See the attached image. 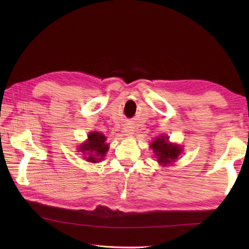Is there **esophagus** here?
I'll list each match as a JSON object with an SVG mask.
<instances>
[{
    "instance_id": "esophagus-1",
    "label": "esophagus",
    "mask_w": 249,
    "mask_h": 249,
    "mask_svg": "<svg viewBox=\"0 0 249 249\" xmlns=\"http://www.w3.org/2000/svg\"><path fill=\"white\" fill-rule=\"evenodd\" d=\"M124 133H126L128 136H131V135L134 134V129L131 128V127H125L124 128Z\"/></svg>"
}]
</instances>
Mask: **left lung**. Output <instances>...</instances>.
Masks as SVG:
<instances>
[{"mask_svg":"<svg viewBox=\"0 0 249 249\" xmlns=\"http://www.w3.org/2000/svg\"><path fill=\"white\" fill-rule=\"evenodd\" d=\"M153 152L155 153V156L157 157V161L162 163L163 166L168 165L172 161H174L181 154L182 149L178 145H174L171 143H168L167 137H158L154 140V142L151 144Z\"/></svg>","mask_w":249,"mask_h":249,"instance_id":"obj_1","label":"left lung"}]
</instances>
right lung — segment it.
I'll return each mask as SVG.
<instances>
[{
    "label": "right lung",
    "instance_id": "add662e5",
    "mask_svg": "<svg viewBox=\"0 0 249 249\" xmlns=\"http://www.w3.org/2000/svg\"><path fill=\"white\" fill-rule=\"evenodd\" d=\"M88 141L81 145L80 151L86 155V160L89 162H98L103 160L106 152L108 151V144L106 143V137L100 133H91L88 136Z\"/></svg>",
    "mask_w": 249,
    "mask_h": 249
}]
</instances>
